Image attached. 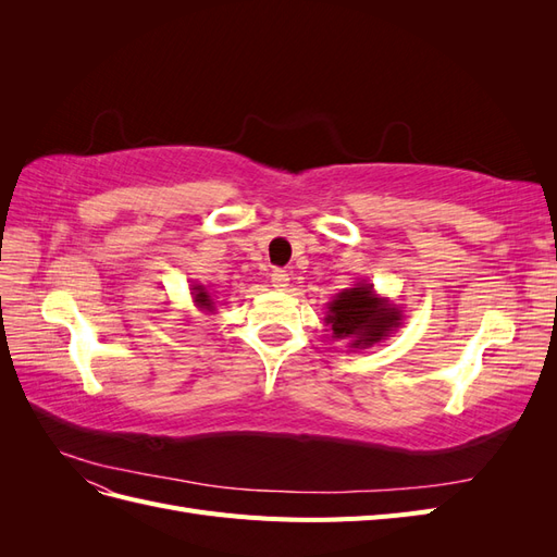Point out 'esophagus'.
I'll return each mask as SVG.
<instances>
[{
  "instance_id": "esophagus-1",
  "label": "esophagus",
  "mask_w": 557,
  "mask_h": 557,
  "mask_svg": "<svg viewBox=\"0 0 557 557\" xmlns=\"http://www.w3.org/2000/svg\"><path fill=\"white\" fill-rule=\"evenodd\" d=\"M272 285L276 290H285L290 285V276H288V272H285V269H274L272 272Z\"/></svg>"
}]
</instances>
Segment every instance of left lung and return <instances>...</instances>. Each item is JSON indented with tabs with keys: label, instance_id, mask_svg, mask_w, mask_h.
<instances>
[{
	"label": "left lung",
	"instance_id": "obj_1",
	"mask_svg": "<svg viewBox=\"0 0 557 557\" xmlns=\"http://www.w3.org/2000/svg\"><path fill=\"white\" fill-rule=\"evenodd\" d=\"M325 323L334 339H350V348H367L399 327L401 313L387 299L376 297L372 283L362 281L330 301Z\"/></svg>",
	"mask_w": 557,
	"mask_h": 557
}]
</instances>
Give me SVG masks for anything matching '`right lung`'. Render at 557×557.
Listing matches in <instances>:
<instances>
[{"mask_svg": "<svg viewBox=\"0 0 557 557\" xmlns=\"http://www.w3.org/2000/svg\"><path fill=\"white\" fill-rule=\"evenodd\" d=\"M193 297H195V305H197L199 309L213 311V299H211V295L207 293L205 285H195V288H193Z\"/></svg>", "mask_w": 557, "mask_h": 557, "instance_id": "right-lung-1", "label": "right lung"}]
</instances>
